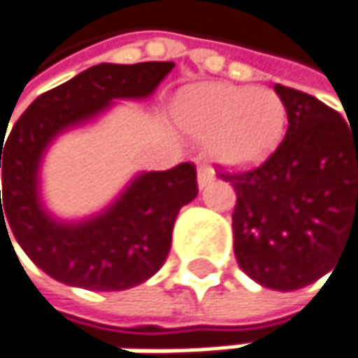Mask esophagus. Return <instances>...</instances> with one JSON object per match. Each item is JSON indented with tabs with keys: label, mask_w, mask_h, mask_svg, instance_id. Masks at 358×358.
<instances>
[{
	"label": "esophagus",
	"mask_w": 358,
	"mask_h": 358,
	"mask_svg": "<svg viewBox=\"0 0 358 358\" xmlns=\"http://www.w3.org/2000/svg\"><path fill=\"white\" fill-rule=\"evenodd\" d=\"M211 180H213V170H211V168L201 166V168L196 170V184H199V188H205Z\"/></svg>",
	"instance_id": "1"
}]
</instances>
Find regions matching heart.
Instances as JSON below:
<instances>
[{"instance_id":"heart-1","label":"heart","mask_w":358,"mask_h":358,"mask_svg":"<svg viewBox=\"0 0 358 358\" xmlns=\"http://www.w3.org/2000/svg\"><path fill=\"white\" fill-rule=\"evenodd\" d=\"M172 115L184 136L207 143L211 162L230 172L263 166L288 130V109L278 93L250 85L188 87L174 99Z\"/></svg>"}]
</instances>
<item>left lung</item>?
Listing matches in <instances>:
<instances>
[{
    "label": "left lung",
    "mask_w": 358,
    "mask_h": 358,
    "mask_svg": "<svg viewBox=\"0 0 358 358\" xmlns=\"http://www.w3.org/2000/svg\"><path fill=\"white\" fill-rule=\"evenodd\" d=\"M273 91L288 109L280 149L257 170L222 174L236 192L234 255L257 284L290 292L325 275L358 232V130L320 99Z\"/></svg>",
    "instance_id": "obj_1"
}]
</instances>
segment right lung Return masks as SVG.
<instances>
[{
    "instance_id": "right-lung-1",
    "label": "right lung",
    "mask_w": 358,
    "mask_h": 358,
    "mask_svg": "<svg viewBox=\"0 0 358 358\" xmlns=\"http://www.w3.org/2000/svg\"><path fill=\"white\" fill-rule=\"evenodd\" d=\"M172 68V62L97 64L36 97L0 143V236L8 234L10 245L14 236L53 280L128 290L166 263L178 211L199 192L194 166L138 172L103 209L66 220L45 203L43 164L59 136L99 122L117 101L149 99Z\"/></svg>"
}]
</instances>
